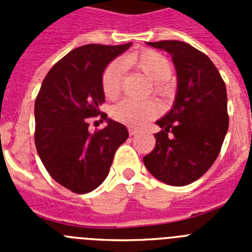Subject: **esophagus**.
Here are the masks:
<instances>
[{
    "label": "esophagus",
    "mask_w": 252,
    "mask_h": 252,
    "mask_svg": "<svg viewBox=\"0 0 252 252\" xmlns=\"http://www.w3.org/2000/svg\"><path fill=\"white\" fill-rule=\"evenodd\" d=\"M128 133H130V136H135L139 133V131L135 130V128H128Z\"/></svg>",
    "instance_id": "34e87169"
}]
</instances>
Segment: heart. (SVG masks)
Masks as SVG:
<instances>
[{
	"instance_id": "b5f03b06",
	"label": "heart",
	"mask_w": 252,
	"mask_h": 252,
	"mask_svg": "<svg viewBox=\"0 0 252 252\" xmlns=\"http://www.w3.org/2000/svg\"><path fill=\"white\" fill-rule=\"evenodd\" d=\"M124 65L135 68L154 82V90L159 94H166L170 90L168 79L173 72V65L165 55L155 50H144L125 57L121 62H112L104 69L102 75V90L107 98L113 99L121 92ZM160 107L155 101H133L124 99L116 104L112 116L117 121L128 126H142L149 120L159 115Z\"/></svg>"
}]
</instances>
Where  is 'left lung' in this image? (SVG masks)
<instances>
[{"label": "left lung", "mask_w": 252, "mask_h": 252, "mask_svg": "<svg viewBox=\"0 0 252 252\" xmlns=\"http://www.w3.org/2000/svg\"><path fill=\"white\" fill-rule=\"evenodd\" d=\"M171 55L177 94L155 133L157 145L144 158L146 169L169 186L199 179L217 159L228 130L226 84L206 54L178 40L146 43Z\"/></svg>", "instance_id": "8db88e82"}]
</instances>
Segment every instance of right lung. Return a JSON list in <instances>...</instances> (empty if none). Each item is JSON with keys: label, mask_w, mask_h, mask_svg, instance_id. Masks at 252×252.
<instances>
[{"label": "right lung", "mask_w": 252, "mask_h": 252, "mask_svg": "<svg viewBox=\"0 0 252 252\" xmlns=\"http://www.w3.org/2000/svg\"><path fill=\"white\" fill-rule=\"evenodd\" d=\"M125 45L88 44L58 62L44 78L35 101V145L51 178L74 193H88L106 179L116 150L128 137L125 125L107 119L94 133L87 119L104 102L102 75Z\"/></svg>", "instance_id": "add662e5"}]
</instances>
